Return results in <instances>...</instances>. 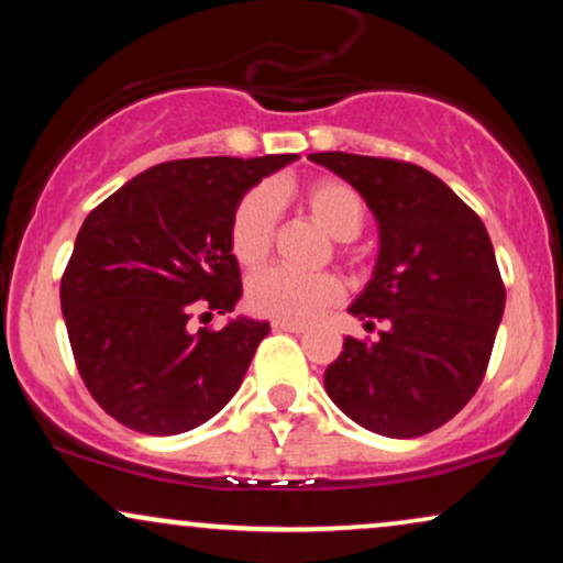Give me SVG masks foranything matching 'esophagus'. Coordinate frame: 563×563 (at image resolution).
Returning <instances> with one entry per match:
<instances>
[{
    "instance_id": "1",
    "label": "esophagus",
    "mask_w": 563,
    "mask_h": 563,
    "mask_svg": "<svg viewBox=\"0 0 563 563\" xmlns=\"http://www.w3.org/2000/svg\"><path fill=\"white\" fill-rule=\"evenodd\" d=\"M273 331H286V333H303L307 328L299 325V322H283V320H275L273 322Z\"/></svg>"
}]
</instances>
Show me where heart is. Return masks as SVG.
Masks as SVG:
<instances>
[{
  "mask_svg": "<svg viewBox=\"0 0 563 563\" xmlns=\"http://www.w3.org/2000/svg\"><path fill=\"white\" fill-rule=\"evenodd\" d=\"M290 192V187H283ZM303 209L335 241H352L365 224V200L344 179H318L299 192ZM277 232V200L269 187H254L238 200L230 219V251L243 267H256L269 256ZM344 296V286L328 273H296L269 267L251 275L245 301L256 314L283 322H309Z\"/></svg>",
  "mask_w": 563,
  "mask_h": 563,
  "instance_id": "1",
  "label": "heart"
}]
</instances>
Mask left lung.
I'll return each instance as SVG.
<instances>
[{
  "mask_svg": "<svg viewBox=\"0 0 563 563\" xmlns=\"http://www.w3.org/2000/svg\"><path fill=\"white\" fill-rule=\"evenodd\" d=\"M309 161L346 179L378 219L376 273L349 307L378 339H344L325 391L367 431L410 439L450 421L479 389L506 307L487 228L416 164L354 153Z\"/></svg>",
  "mask_w": 563,
  "mask_h": 563,
  "instance_id": "left-lung-1",
  "label": "left lung"
}]
</instances>
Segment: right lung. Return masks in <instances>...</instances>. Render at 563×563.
I'll return each mask as SVG.
<instances>
[{
  "mask_svg": "<svg viewBox=\"0 0 563 563\" xmlns=\"http://www.w3.org/2000/svg\"><path fill=\"white\" fill-rule=\"evenodd\" d=\"M294 158L166 161L84 219L60 280L63 318L84 386L126 429L183 434L238 391L269 322L192 331V320L228 314L241 299L232 211Z\"/></svg>",
  "mask_w": 563,
  "mask_h": 563,
  "instance_id": "obj_1",
  "label": "right lung"
}]
</instances>
